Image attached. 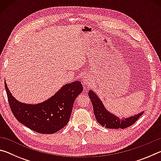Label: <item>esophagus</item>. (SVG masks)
<instances>
[{
	"label": "esophagus",
	"instance_id": "obj_1",
	"mask_svg": "<svg viewBox=\"0 0 161 161\" xmlns=\"http://www.w3.org/2000/svg\"><path fill=\"white\" fill-rule=\"evenodd\" d=\"M82 83L84 85V88H87V87H89V86H90L91 84V79L89 76H84V78H83V80H82Z\"/></svg>",
	"mask_w": 161,
	"mask_h": 161
}]
</instances>
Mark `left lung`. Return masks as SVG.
Instances as JSON below:
<instances>
[{
	"mask_svg": "<svg viewBox=\"0 0 161 161\" xmlns=\"http://www.w3.org/2000/svg\"><path fill=\"white\" fill-rule=\"evenodd\" d=\"M88 94L93 105L94 113L97 121L102 126H105L107 129H126L134 124L143 114V111L133 116H130L129 118L119 119V117L108 112L106 109L99 98L94 93V91H89Z\"/></svg>",
	"mask_w": 161,
	"mask_h": 161,
	"instance_id": "obj_1",
	"label": "left lung"
}]
</instances>
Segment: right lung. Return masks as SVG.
I'll return each mask as SVG.
<instances>
[{
    "instance_id": "add662e5",
    "label": "right lung",
    "mask_w": 161,
    "mask_h": 161,
    "mask_svg": "<svg viewBox=\"0 0 161 161\" xmlns=\"http://www.w3.org/2000/svg\"><path fill=\"white\" fill-rule=\"evenodd\" d=\"M8 100L13 115L22 124L39 133L52 134L66 126L75 99L83 91L79 81L64 85L50 99L37 104H27L16 100L5 81Z\"/></svg>"
}]
</instances>
